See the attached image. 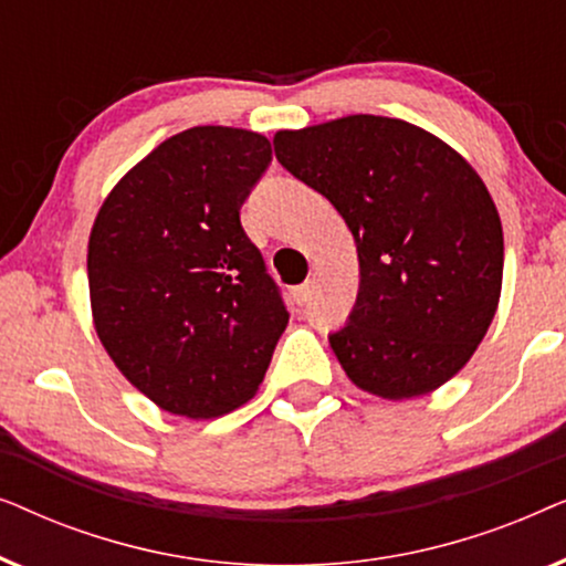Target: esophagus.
I'll return each instance as SVG.
<instances>
[{"mask_svg":"<svg viewBox=\"0 0 566 566\" xmlns=\"http://www.w3.org/2000/svg\"><path fill=\"white\" fill-rule=\"evenodd\" d=\"M312 289L314 285L312 283H304V285H296V289H293V301H296V304L301 306V304H306L308 298H312Z\"/></svg>","mask_w":566,"mask_h":566,"instance_id":"34e87169","label":"esophagus"}]
</instances>
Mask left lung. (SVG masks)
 Instances as JSON below:
<instances>
[{"instance_id":"8db88e82","label":"left lung","mask_w":566,"mask_h":566,"mask_svg":"<svg viewBox=\"0 0 566 566\" xmlns=\"http://www.w3.org/2000/svg\"><path fill=\"white\" fill-rule=\"evenodd\" d=\"M273 146L355 239L358 301L329 337L347 378L391 401L451 381L502 293V223L476 169L443 138L384 115L277 130Z\"/></svg>"}]
</instances>
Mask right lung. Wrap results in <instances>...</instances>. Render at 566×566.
<instances>
[{"label": "right lung", "mask_w": 566, "mask_h": 566, "mask_svg": "<svg viewBox=\"0 0 566 566\" xmlns=\"http://www.w3.org/2000/svg\"><path fill=\"white\" fill-rule=\"evenodd\" d=\"M270 154L254 130L188 128L130 167L92 223V324L115 368L169 415L247 405L289 324L239 221Z\"/></svg>", "instance_id": "add662e5"}]
</instances>
